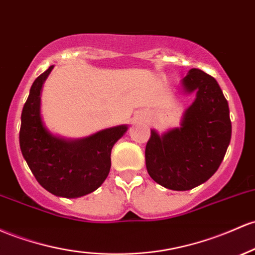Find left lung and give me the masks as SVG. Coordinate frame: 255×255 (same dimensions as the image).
<instances>
[{
  "instance_id": "1",
  "label": "left lung",
  "mask_w": 255,
  "mask_h": 255,
  "mask_svg": "<svg viewBox=\"0 0 255 255\" xmlns=\"http://www.w3.org/2000/svg\"><path fill=\"white\" fill-rule=\"evenodd\" d=\"M186 93L196 98L180 127L162 135L151 130L145 149L147 173L156 183L175 191L201 185L217 172L231 139L228 100L215 81L200 69L183 80Z\"/></svg>"
}]
</instances>
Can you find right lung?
<instances>
[{"label": "right lung", "mask_w": 255, "mask_h": 255, "mask_svg": "<svg viewBox=\"0 0 255 255\" xmlns=\"http://www.w3.org/2000/svg\"><path fill=\"white\" fill-rule=\"evenodd\" d=\"M53 66L33 81L21 113L19 142L36 180L50 194L76 198L104 183L111 167V150L127 132L126 125L108 128L87 138L68 140L53 135L41 117V91Z\"/></svg>", "instance_id": "1"}]
</instances>
